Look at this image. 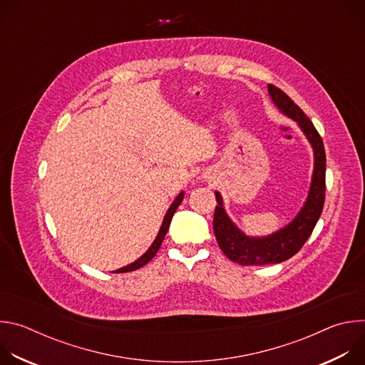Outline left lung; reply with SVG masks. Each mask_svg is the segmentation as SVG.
Segmentation results:
<instances>
[{
	"label": "left lung",
	"instance_id": "obj_1",
	"mask_svg": "<svg viewBox=\"0 0 365 365\" xmlns=\"http://www.w3.org/2000/svg\"><path fill=\"white\" fill-rule=\"evenodd\" d=\"M269 93L282 113L297 121L315 151V170L307 200L300 214L279 232L266 238H250L244 235L227 217L221 195L217 192L214 214V232L222 252L241 266H266L282 263L293 257L314 231L325 203L327 155L322 137L315 125L280 88L269 83Z\"/></svg>",
	"mask_w": 365,
	"mask_h": 365
}]
</instances>
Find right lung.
Segmentation results:
<instances>
[{
  "label": "right lung",
  "mask_w": 365,
  "mask_h": 365,
  "mask_svg": "<svg viewBox=\"0 0 365 365\" xmlns=\"http://www.w3.org/2000/svg\"><path fill=\"white\" fill-rule=\"evenodd\" d=\"M183 200V192L175 199V202L172 203V206L169 207V211H168V214H166V217H165V221H163V225H162V228H160V232H159V235H158V238L154 240V242L151 244V247L148 248V251L143 255V257H140L137 262H134L133 264H130V266H127V267H123V269H120V270H117L115 273H127V272H134V270H137V269H141L143 266H145L150 259L155 255V252L159 251V248H160V245H162V242H163V240H165V237H166V234H168V230H169V227H170V221H172V218H173V215H175V212H176V210L179 207V205H180V202Z\"/></svg>",
  "instance_id": "right-lung-1"
}]
</instances>
